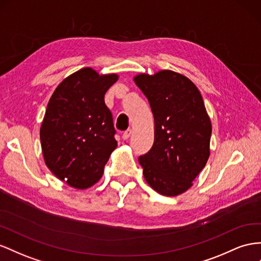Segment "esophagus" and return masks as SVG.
Masks as SVG:
<instances>
[{
	"label": "esophagus",
	"mask_w": 261,
	"mask_h": 261,
	"mask_svg": "<svg viewBox=\"0 0 261 261\" xmlns=\"http://www.w3.org/2000/svg\"><path fill=\"white\" fill-rule=\"evenodd\" d=\"M132 129H127V130H125L124 133H123V135H122V137H123V139H128L129 137H130V135H132Z\"/></svg>",
	"instance_id": "esophagus-1"
}]
</instances>
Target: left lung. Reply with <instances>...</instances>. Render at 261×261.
<instances>
[{"label":"left lung","mask_w":261,"mask_h":261,"mask_svg":"<svg viewBox=\"0 0 261 261\" xmlns=\"http://www.w3.org/2000/svg\"><path fill=\"white\" fill-rule=\"evenodd\" d=\"M150 104L154 118L151 149L138 158L144 177L154 191L175 196L192 181L210 157L212 124L199 89L171 70L134 78Z\"/></svg>","instance_id":"obj_1"}]
</instances>
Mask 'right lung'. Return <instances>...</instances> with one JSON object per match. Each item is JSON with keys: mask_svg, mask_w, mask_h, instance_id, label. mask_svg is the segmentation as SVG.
Wrapping results in <instances>:
<instances>
[{"mask_svg": "<svg viewBox=\"0 0 261 261\" xmlns=\"http://www.w3.org/2000/svg\"><path fill=\"white\" fill-rule=\"evenodd\" d=\"M117 79L115 73L83 68L67 76L48 102L40 127L45 164L70 187L95 185L117 146L113 117L104 102Z\"/></svg>", "mask_w": 261, "mask_h": 261, "instance_id": "obj_1", "label": "right lung"}]
</instances>
